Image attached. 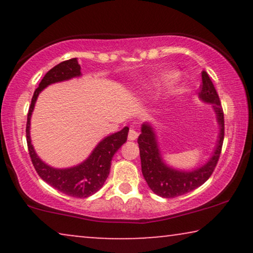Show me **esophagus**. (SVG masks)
<instances>
[{
    "label": "esophagus",
    "mask_w": 253,
    "mask_h": 253,
    "mask_svg": "<svg viewBox=\"0 0 253 253\" xmlns=\"http://www.w3.org/2000/svg\"><path fill=\"white\" fill-rule=\"evenodd\" d=\"M137 138H138V132L133 129V127H131V129L129 130V134H127V139H129V140H136Z\"/></svg>",
    "instance_id": "34e87169"
}]
</instances>
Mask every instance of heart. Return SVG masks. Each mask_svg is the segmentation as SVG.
Listing matches in <instances>:
<instances>
[{
	"label": "heart",
	"instance_id": "b5f03b06",
	"mask_svg": "<svg viewBox=\"0 0 253 253\" xmlns=\"http://www.w3.org/2000/svg\"><path fill=\"white\" fill-rule=\"evenodd\" d=\"M174 77V75L172 74H168V75H165L164 77H162V81L164 82H167V81H170V79Z\"/></svg>",
	"mask_w": 253,
	"mask_h": 253
}]
</instances>
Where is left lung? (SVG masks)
<instances>
[{
	"instance_id": "1",
	"label": "left lung",
	"mask_w": 253,
	"mask_h": 253,
	"mask_svg": "<svg viewBox=\"0 0 253 253\" xmlns=\"http://www.w3.org/2000/svg\"><path fill=\"white\" fill-rule=\"evenodd\" d=\"M202 88L199 92V99L203 102L209 103L215 113L216 122L219 126V134L214 150L209 160L205 164L192 170H182L172 168L167 165L162 158L158 136L153 124L145 122L141 124V133L138 137V145L140 151L141 172L145 181L155 195L164 198H175L185 195L190 191L203 185L215 168L220 158L224 137V120L223 112L219 95L215 91L212 81L206 71L202 72Z\"/></svg>"
}]
</instances>
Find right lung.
I'll use <instances>...</instances> for the list:
<instances>
[{"instance_id":"right-lung-1","label":"right lung","mask_w":253,"mask_h":253,"mask_svg":"<svg viewBox=\"0 0 253 253\" xmlns=\"http://www.w3.org/2000/svg\"><path fill=\"white\" fill-rule=\"evenodd\" d=\"M81 65L77 58L61 62L44 75L40 82L39 87L34 91L32 101L27 114L26 123V140L29 147L30 157L36 170L41 178L58 191L76 198H86L94 195L105 184L109 175L110 165L114 154L127 139L129 127H123L121 131L109 134L100 140L94 150L91 152L87 159L69 168H55L47 165L40 159L31 143V117L36 106L37 99L47 86L55 83L69 81V79L81 77Z\"/></svg>"}]
</instances>
